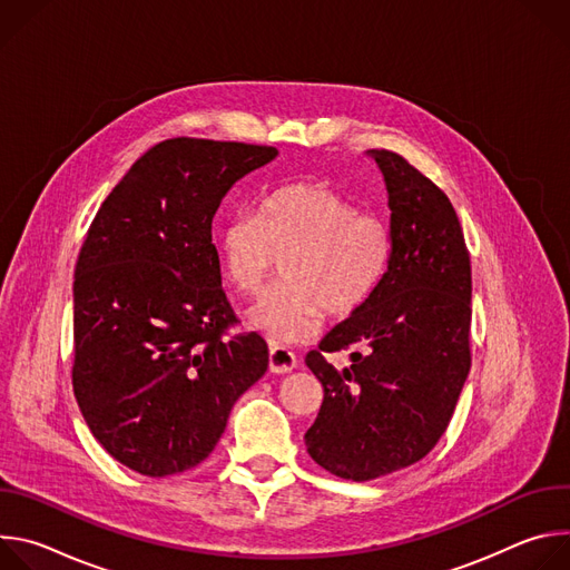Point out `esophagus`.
I'll list each match as a JSON object with an SVG mask.
<instances>
[{"mask_svg": "<svg viewBox=\"0 0 570 570\" xmlns=\"http://www.w3.org/2000/svg\"><path fill=\"white\" fill-rule=\"evenodd\" d=\"M268 365H271L273 374H288L297 367V356L286 347L273 345L271 354H268Z\"/></svg>", "mask_w": 570, "mask_h": 570, "instance_id": "esophagus-1", "label": "esophagus"}]
</instances>
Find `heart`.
Returning a JSON list of instances; mask_svg holds the SVG:
<instances>
[{"label":"heart","mask_w":570,"mask_h":570,"mask_svg":"<svg viewBox=\"0 0 570 570\" xmlns=\"http://www.w3.org/2000/svg\"><path fill=\"white\" fill-rule=\"evenodd\" d=\"M229 282L257 295L284 259V282L250 311L275 345L311 341L324 313L350 317L379 288L392 259L390 225L322 183H291L266 194L257 214L229 218L218 234Z\"/></svg>","instance_id":"b5f03b06"}]
</instances>
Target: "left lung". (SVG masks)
Segmentation results:
<instances>
[{"instance_id":"1","label":"left lung","mask_w":570,"mask_h":570,"mask_svg":"<svg viewBox=\"0 0 570 570\" xmlns=\"http://www.w3.org/2000/svg\"><path fill=\"white\" fill-rule=\"evenodd\" d=\"M390 207L392 259L374 295L306 354L324 396L306 451L345 480L422 460L444 435L471 367V264L446 194L392 150H367ZM350 348L336 368L327 353Z\"/></svg>"}]
</instances>
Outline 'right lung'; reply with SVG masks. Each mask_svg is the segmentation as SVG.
<instances>
[{
	"label": "right lung",
	"instance_id": "obj_1",
	"mask_svg": "<svg viewBox=\"0 0 570 570\" xmlns=\"http://www.w3.org/2000/svg\"><path fill=\"white\" fill-rule=\"evenodd\" d=\"M273 146L176 137L146 150L99 207L73 273L71 383L92 435L128 469L200 464L232 405L268 370V345L227 336L212 218Z\"/></svg>",
	"mask_w": 570,
	"mask_h": 570
}]
</instances>
